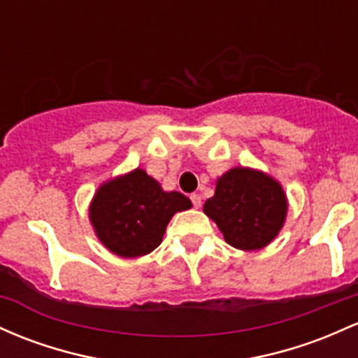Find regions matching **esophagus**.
Returning <instances> with one entry per match:
<instances>
[{"label":"esophagus","mask_w":358,"mask_h":358,"mask_svg":"<svg viewBox=\"0 0 358 358\" xmlns=\"http://www.w3.org/2000/svg\"><path fill=\"white\" fill-rule=\"evenodd\" d=\"M190 200H192V203H194L195 209H199V207L202 206V197H200L199 194H192L190 195Z\"/></svg>","instance_id":"obj_1"}]
</instances>
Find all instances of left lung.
Segmentation results:
<instances>
[{
	"mask_svg": "<svg viewBox=\"0 0 358 358\" xmlns=\"http://www.w3.org/2000/svg\"><path fill=\"white\" fill-rule=\"evenodd\" d=\"M203 212L238 250H260L277 236L287 214L282 187L262 171L233 168L217 180Z\"/></svg>",
	"mask_w": 358,
	"mask_h": 358,
	"instance_id": "left-lung-1",
	"label": "left lung"
}]
</instances>
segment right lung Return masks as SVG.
Here are the masks:
<instances>
[{"instance_id":"obj_1","label":"right lung","mask_w":358,"mask_h":358,"mask_svg":"<svg viewBox=\"0 0 358 358\" xmlns=\"http://www.w3.org/2000/svg\"><path fill=\"white\" fill-rule=\"evenodd\" d=\"M192 207L180 192H164L144 170L103 183L90 207L98 239L112 253L136 258L158 248L175 212Z\"/></svg>"}]
</instances>
